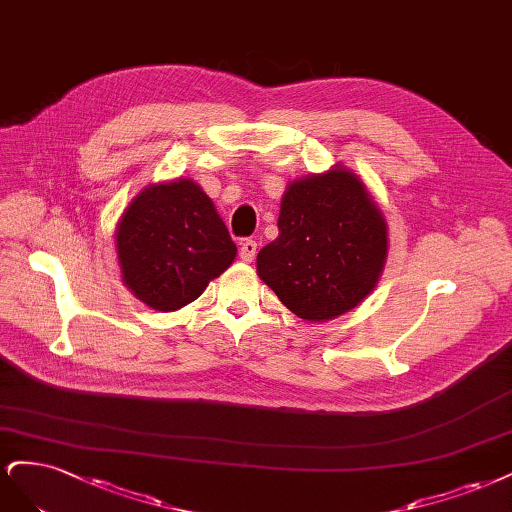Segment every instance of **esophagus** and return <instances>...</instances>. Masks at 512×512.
<instances>
[{"instance_id":"1","label":"esophagus","mask_w":512,"mask_h":512,"mask_svg":"<svg viewBox=\"0 0 512 512\" xmlns=\"http://www.w3.org/2000/svg\"><path fill=\"white\" fill-rule=\"evenodd\" d=\"M255 255H257V242L251 240V238H246L240 244V259L246 261V263H251L255 259Z\"/></svg>"}]
</instances>
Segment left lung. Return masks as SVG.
<instances>
[{"label":"left lung","mask_w":512,"mask_h":512,"mask_svg":"<svg viewBox=\"0 0 512 512\" xmlns=\"http://www.w3.org/2000/svg\"><path fill=\"white\" fill-rule=\"evenodd\" d=\"M385 257L381 210L355 174L336 168L289 185L257 274L300 319L329 321L374 289Z\"/></svg>","instance_id":"8db88e82"}]
</instances>
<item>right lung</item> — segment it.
<instances>
[{
  "label": "right lung",
  "instance_id": "right-lung-1",
  "mask_svg": "<svg viewBox=\"0 0 512 512\" xmlns=\"http://www.w3.org/2000/svg\"><path fill=\"white\" fill-rule=\"evenodd\" d=\"M125 285L155 310L197 300L236 257V244L210 197L193 180L144 189L117 229Z\"/></svg>",
  "mask_w": 512,
  "mask_h": 512
}]
</instances>
